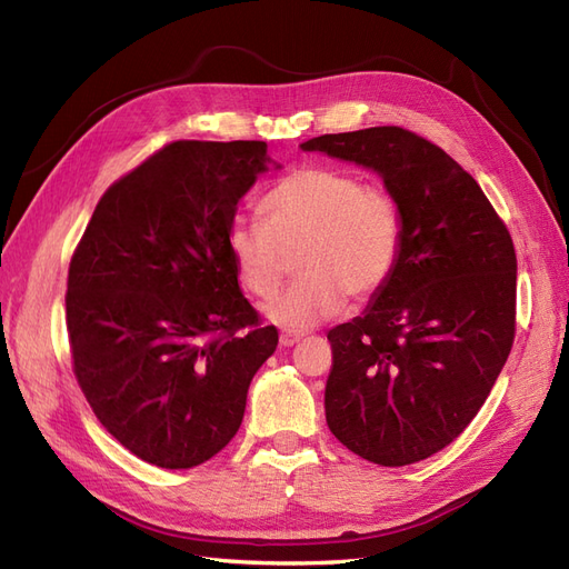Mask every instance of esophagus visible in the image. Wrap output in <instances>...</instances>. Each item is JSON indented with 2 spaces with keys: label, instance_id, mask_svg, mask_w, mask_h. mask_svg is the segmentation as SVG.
I'll list each match as a JSON object with an SVG mask.
<instances>
[{
  "label": "esophagus",
  "instance_id": "1",
  "mask_svg": "<svg viewBox=\"0 0 569 569\" xmlns=\"http://www.w3.org/2000/svg\"><path fill=\"white\" fill-rule=\"evenodd\" d=\"M301 339H303V335H301V332H289V330H287V332H282V335H280V343H282L284 349L295 347V343H299Z\"/></svg>",
  "mask_w": 569,
  "mask_h": 569
}]
</instances>
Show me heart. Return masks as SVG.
I'll return each instance as SVG.
<instances>
[{
  "label": "heart",
  "instance_id": "obj_1",
  "mask_svg": "<svg viewBox=\"0 0 569 569\" xmlns=\"http://www.w3.org/2000/svg\"><path fill=\"white\" fill-rule=\"evenodd\" d=\"M261 213L266 222H232L228 251L239 282L256 299L280 289L297 256L299 280L266 306V318L289 332L335 318L347 297L358 303L377 297L399 263V199L351 170L299 168L263 197Z\"/></svg>",
  "mask_w": 569,
  "mask_h": 569
}]
</instances>
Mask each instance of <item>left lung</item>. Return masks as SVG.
<instances>
[{
	"label": "left lung",
	"mask_w": 569,
	"mask_h": 569,
	"mask_svg": "<svg viewBox=\"0 0 569 569\" xmlns=\"http://www.w3.org/2000/svg\"><path fill=\"white\" fill-rule=\"evenodd\" d=\"M301 149L372 170L403 216L391 280L363 313L327 332V427L385 468L425 460L472 422L508 360L512 239L475 178L416 132L366 128Z\"/></svg>",
	"instance_id": "left-lung-1"
}]
</instances>
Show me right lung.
Listing matches in <instances>:
<instances>
[{
	"instance_id": "1",
	"label": "right lung",
	"mask_w": 569,
	"mask_h": 569,
	"mask_svg": "<svg viewBox=\"0 0 569 569\" xmlns=\"http://www.w3.org/2000/svg\"><path fill=\"white\" fill-rule=\"evenodd\" d=\"M270 166L266 142L168 144L107 189L71 258L78 385L107 432L157 468L226 449L278 349L228 251L237 203Z\"/></svg>"
}]
</instances>
